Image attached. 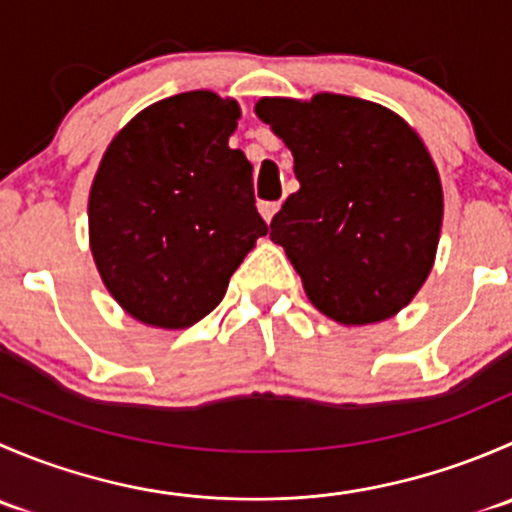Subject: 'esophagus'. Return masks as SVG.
<instances>
[{"instance_id":"34e87169","label":"esophagus","mask_w":512,"mask_h":512,"mask_svg":"<svg viewBox=\"0 0 512 512\" xmlns=\"http://www.w3.org/2000/svg\"><path fill=\"white\" fill-rule=\"evenodd\" d=\"M277 210H280V203H260V215L265 218V223H270L275 218Z\"/></svg>"}]
</instances>
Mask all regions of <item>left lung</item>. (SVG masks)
<instances>
[{
    "instance_id": "8db88e82",
    "label": "left lung",
    "mask_w": 512,
    "mask_h": 512,
    "mask_svg": "<svg viewBox=\"0 0 512 512\" xmlns=\"http://www.w3.org/2000/svg\"><path fill=\"white\" fill-rule=\"evenodd\" d=\"M294 156L299 190L270 223L309 302L344 327L399 314L436 262L441 175L399 113L364 98H260Z\"/></svg>"
}]
</instances>
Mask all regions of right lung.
<instances>
[{
    "label": "right lung",
    "instance_id": "1",
    "mask_svg": "<svg viewBox=\"0 0 512 512\" xmlns=\"http://www.w3.org/2000/svg\"><path fill=\"white\" fill-rule=\"evenodd\" d=\"M235 98L185 91L113 136L89 193V245L111 297L138 322L185 329L213 312L257 237L252 165L227 146Z\"/></svg>",
    "mask_w": 512,
    "mask_h": 512
}]
</instances>
